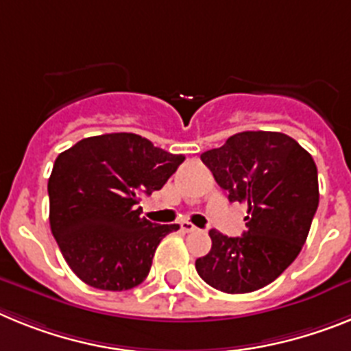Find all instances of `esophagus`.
<instances>
[{
    "label": "esophagus",
    "mask_w": 351,
    "mask_h": 351,
    "mask_svg": "<svg viewBox=\"0 0 351 351\" xmlns=\"http://www.w3.org/2000/svg\"><path fill=\"white\" fill-rule=\"evenodd\" d=\"M180 228H182V231H184V233H194V231H197V228L194 226L193 222H189V221L182 222V224H180Z\"/></svg>",
    "instance_id": "obj_1"
}]
</instances>
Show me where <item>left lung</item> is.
<instances>
[{
	"instance_id": "obj_1",
	"label": "left lung",
	"mask_w": 351,
	"mask_h": 351,
	"mask_svg": "<svg viewBox=\"0 0 351 351\" xmlns=\"http://www.w3.org/2000/svg\"><path fill=\"white\" fill-rule=\"evenodd\" d=\"M228 199L247 205L242 237L210 230L212 249L196 270L224 293H249L276 281L302 251L318 208V169L282 132L247 130L201 154Z\"/></svg>"
}]
</instances>
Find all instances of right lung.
Wrapping results in <instances>:
<instances>
[{
    "mask_svg": "<svg viewBox=\"0 0 351 351\" xmlns=\"http://www.w3.org/2000/svg\"><path fill=\"white\" fill-rule=\"evenodd\" d=\"M184 160L130 132L81 139L58 155L47 184L49 222L81 281L108 291L145 281L160 240L180 226L154 224L138 203Z\"/></svg>",
    "mask_w": 351,
    "mask_h": 351,
    "instance_id": "add662e5",
    "label": "right lung"
}]
</instances>
